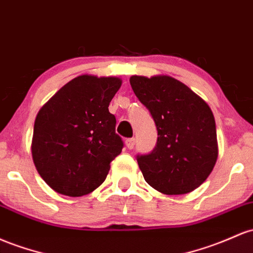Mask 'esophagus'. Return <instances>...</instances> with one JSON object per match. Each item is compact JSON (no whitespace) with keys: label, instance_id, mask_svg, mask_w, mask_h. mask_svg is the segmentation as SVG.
<instances>
[{"label":"esophagus","instance_id":"esophagus-1","mask_svg":"<svg viewBox=\"0 0 253 253\" xmlns=\"http://www.w3.org/2000/svg\"><path fill=\"white\" fill-rule=\"evenodd\" d=\"M125 144H126L127 149L132 150L133 148H134V144H135V139H134V138H128V139H126V141H125Z\"/></svg>","mask_w":253,"mask_h":253}]
</instances>
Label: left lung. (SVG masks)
Masks as SVG:
<instances>
[{"label":"left lung","mask_w":253,"mask_h":253,"mask_svg":"<svg viewBox=\"0 0 253 253\" xmlns=\"http://www.w3.org/2000/svg\"><path fill=\"white\" fill-rule=\"evenodd\" d=\"M133 92L157 128V143L137 162L148 184L165 194L192 192L207 180L217 160L211 109L179 80L168 76H133Z\"/></svg>","instance_id":"left-lung-1"}]
</instances>
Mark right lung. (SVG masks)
<instances>
[{
    "instance_id": "1",
    "label": "right lung",
    "mask_w": 253,
    "mask_h": 253,
    "mask_svg": "<svg viewBox=\"0 0 253 253\" xmlns=\"http://www.w3.org/2000/svg\"><path fill=\"white\" fill-rule=\"evenodd\" d=\"M116 77L79 76L60 88L37 114L32 158L42 179L57 193L82 197L103 184L124 141L115 133L110 101Z\"/></svg>"
}]
</instances>
